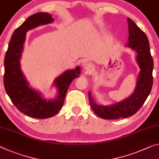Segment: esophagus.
Segmentation results:
<instances>
[{
  "instance_id": "1",
  "label": "esophagus",
  "mask_w": 159,
  "mask_h": 159,
  "mask_svg": "<svg viewBox=\"0 0 159 159\" xmlns=\"http://www.w3.org/2000/svg\"><path fill=\"white\" fill-rule=\"evenodd\" d=\"M92 65L91 64V63L90 62H86V63H84V69L86 70L87 72H90V71H92Z\"/></svg>"
}]
</instances>
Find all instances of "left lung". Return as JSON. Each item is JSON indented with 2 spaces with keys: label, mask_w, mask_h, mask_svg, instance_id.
<instances>
[{
  "label": "left lung",
  "mask_w": 159,
  "mask_h": 159,
  "mask_svg": "<svg viewBox=\"0 0 159 159\" xmlns=\"http://www.w3.org/2000/svg\"><path fill=\"white\" fill-rule=\"evenodd\" d=\"M127 21L129 34L126 46L136 52V60L140 72L133 94L123 101L104 106L97 104L89 92V101L92 110L97 116L104 119L126 118L134 115L142 107L152 88L153 62L148 38L132 20L128 18Z\"/></svg>",
  "instance_id": "1"
}]
</instances>
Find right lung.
Listing matches in <instances>:
<instances>
[{"label": "right lung", "mask_w": 159, "mask_h": 159, "mask_svg": "<svg viewBox=\"0 0 159 159\" xmlns=\"http://www.w3.org/2000/svg\"><path fill=\"white\" fill-rule=\"evenodd\" d=\"M53 21L52 15L48 13H37L28 17L14 31L5 56L3 82L6 93L19 111L33 118L47 119L57 114L64 104L70 84L80 75V67L77 66L56 78L53 82L57 90L55 99L43 98L40 92L29 86L20 62L26 32Z\"/></svg>", "instance_id": "add662e5"}]
</instances>
